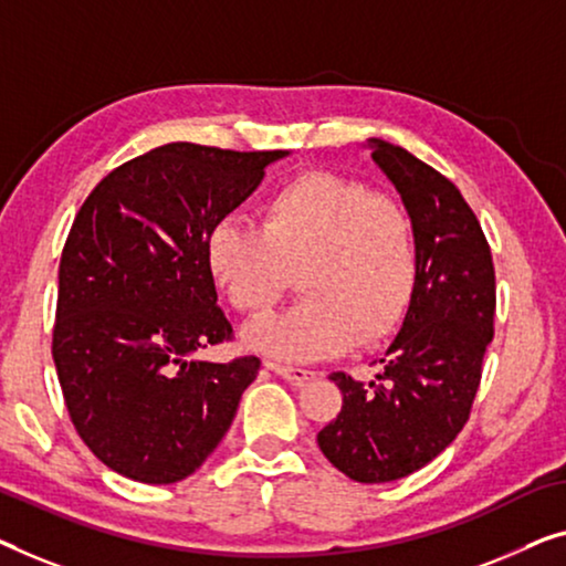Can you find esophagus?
<instances>
[{
  "instance_id": "obj_1",
  "label": "esophagus",
  "mask_w": 566,
  "mask_h": 566,
  "mask_svg": "<svg viewBox=\"0 0 566 566\" xmlns=\"http://www.w3.org/2000/svg\"><path fill=\"white\" fill-rule=\"evenodd\" d=\"M266 368L274 370L276 376L286 378V381L294 384V386H302L305 381H310V378H315V374L307 368H297V366H282V364H272V360H266Z\"/></svg>"
}]
</instances>
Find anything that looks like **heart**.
Returning <instances> with one entry per match:
<instances>
[{
  "label": "heart",
  "instance_id": "heart-1",
  "mask_svg": "<svg viewBox=\"0 0 566 566\" xmlns=\"http://www.w3.org/2000/svg\"><path fill=\"white\" fill-rule=\"evenodd\" d=\"M206 261L231 305L261 319L300 274L307 294L247 331L251 348L286 360L374 345L407 317L417 290L415 223L399 202L333 172H300L261 202V226L221 218Z\"/></svg>",
  "mask_w": 566,
  "mask_h": 566
}]
</instances>
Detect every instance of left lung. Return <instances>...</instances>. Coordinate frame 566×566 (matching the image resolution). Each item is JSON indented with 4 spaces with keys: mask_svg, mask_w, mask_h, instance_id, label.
I'll use <instances>...</instances> for the list:
<instances>
[{
    "mask_svg": "<svg viewBox=\"0 0 566 566\" xmlns=\"http://www.w3.org/2000/svg\"><path fill=\"white\" fill-rule=\"evenodd\" d=\"M368 147L415 223L417 290L374 381L331 376L343 409L317 444L356 483H391L465 427L493 340L495 269L475 213L444 175L384 139Z\"/></svg>",
    "mask_w": 566,
    "mask_h": 566,
    "instance_id": "8db88e82",
    "label": "left lung"
}]
</instances>
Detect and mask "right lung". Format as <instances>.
<instances>
[{
    "label": "right lung",
    "mask_w": 566,
    "mask_h": 566,
    "mask_svg": "<svg viewBox=\"0 0 566 566\" xmlns=\"http://www.w3.org/2000/svg\"><path fill=\"white\" fill-rule=\"evenodd\" d=\"M286 155L172 142L108 172L75 216L53 360L75 432L119 475L177 483L229 432L261 360L192 358L233 337L206 239Z\"/></svg>",
    "instance_id": "add662e5"
}]
</instances>
